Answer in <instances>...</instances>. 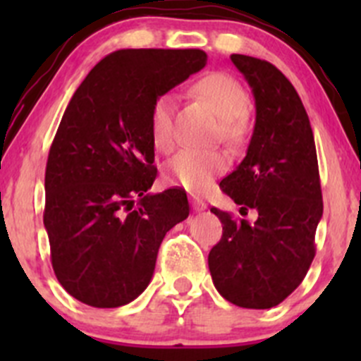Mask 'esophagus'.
I'll use <instances>...</instances> for the list:
<instances>
[{"instance_id":"1","label":"esophagus","mask_w":361,"mask_h":361,"mask_svg":"<svg viewBox=\"0 0 361 361\" xmlns=\"http://www.w3.org/2000/svg\"><path fill=\"white\" fill-rule=\"evenodd\" d=\"M190 202H192V207H194L195 211H204V209H206V202H204L202 199L195 197V195H192Z\"/></svg>"}]
</instances>
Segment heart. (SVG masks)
Returning a JSON list of instances; mask_svg holds the SVG:
<instances>
[{
  "instance_id": "b5f03b06",
  "label": "heart",
  "mask_w": 361,
  "mask_h": 361,
  "mask_svg": "<svg viewBox=\"0 0 361 361\" xmlns=\"http://www.w3.org/2000/svg\"><path fill=\"white\" fill-rule=\"evenodd\" d=\"M195 96L206 101L221 118V134L228 143H239L246 133L245 118L250 111V96L245 87L227 73H209L194 85ZM173 94H160L150 111V137L154 147L167 152L174 141ZM228 166L227 155L221 152H201L185 148L178 152L164 167V180L173 187H183L192 192H202L214 176Z\"/></svg>"
}]
</instances>
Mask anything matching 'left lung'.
<instances>
[{
	"label": "left lung",
	"mask_w": 361,
	"mask_h": 361,
	"mask_svg": "<svg viewBox=\"0 0 361 361\" xmlns=\"http://www.w3.org/2000/svg\"><path fill=\"white\" fill-rule=\"evenodd\" d=\"M248 80L257 120L243 162L220 181L255 224L211 207L224 227L207 257L224 298L239 307L271 309L302 283L316 255L323 214L318 157L309 116L290 80L274 64L232 54Z\"/></svg>",
	"instance_id": "8db88e82"
}]
</instances>
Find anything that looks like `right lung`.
<instances>
[{
	"mask_svg": "<svg viewBox=\"0 0 361 361\" xmlns=\"http://www.w3.org/2000/svg\"><path fill=\"white\" fill-rule=\"evenodd\" d=\"M206 63L197 49L116 50L73 94L47 160L43 224L54 272L76 300L133 302L166 232L188 216L180 188L147 194L157 176L150 111Z\"/></svg>",
	"mask_w": 361,
	"mask_h": 361,
	"instance_id": "obj_1",
	"label": "right lung"
}]
</instances>
